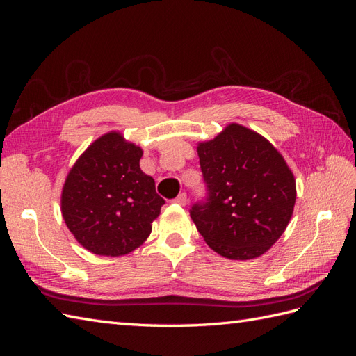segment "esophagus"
Wrapping results in <instances>:
<instances>
[{
    "label": "esophagus",
    "instance_id": "esophagus-1",
    "mask_svg": "<svg viewBox=\"0 0 356 356\" xmlns=\"http://www.w3.org/2000/svg\"><path fill=\"white\" fill-rule=\"evenodd\" d=\"M174 202L181 204V207H184V204L187 203V195H186V193H179V195L174 199Z\"/></svg>",
    "mask_w": 356,
    "mask_h": 356
}]
</instances>
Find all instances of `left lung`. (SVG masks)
Wrapping results in <instances>:
<instances>
[{
  "instance_id": "8db88e82",
  "label": "left lung",
  "mask_w": 356,
  "mask_h": 356,
  "mask_svg": "<svg viewBox=\"0 0 356 356\" xmlns=\"http://www.w3.org/2000/svg\"><path fill=\"white\" fill-rule=\"evenodd\" d=\"M197 153L207 196L190 215L202 238L230 260L260 257L293 215V172L266 138L236 123L199 144Z\"/></svg>"
}]
</instances>
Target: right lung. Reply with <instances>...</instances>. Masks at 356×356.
I'll use <instances>...</instances> for the list:
<instances>
[{
  "label": "right lung",
  "instance_id": "right-lung-1",
  "mask_svg": "<svg viewBox=\"0 0 356 356\" xmlns=\"http://www.w3.org/2000/svg\"><path fill=\"white\" fill-rule=\"evenodd\" d=\"M143 149L111 132L86 149L62 190V215L70 232L93 254L118 257L152 233L165 199L139 168Z\"/></svg>",
  "mask_w": 356,
  "mask_h": 356
}]
</instances>
